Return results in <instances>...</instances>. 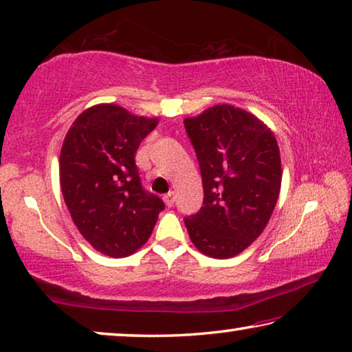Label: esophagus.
<instances>
[{
    "instance_id": "34e87169",
    "label": "esophagus",
    "mask_w": 352,
    "mask_h": 352,
    "mask_svg": "<svg viewBox=\"0 0 352 352\" xmlns=\"http://www.w3.org/2000/svg\"><path fill=\"white\" fill-rule=\"evenodd\" d=\"M164 201H165L166 206L171 208L173 204H175V193H173V192H168V193H166L165 197H164Z\"/></svg>"
}]
</instances>
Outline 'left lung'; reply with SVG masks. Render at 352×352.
<instances>
[{"label": "left lung", "mask_w": 352, "mask_h": 352, "mask_svg": "<svg viewBox=\"0 0 352 352\" xmlns=\"http://www.w3.org/2000/svg\"><path fill=\"white\" fill-rule=\"evenodd\" d=\"M201 170L204 199L184 219L192 242L212 258L239 255L266 228L282 184L277 140L256 116L214 105L184 120Z\"/></svg>", "instance_id": "obj_1"}]
</instances>
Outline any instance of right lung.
I'll use <instances>...</instances> for the list:
<instances>
[{"mask_svg":"<svg viewBox=\"0 0 352 352\" xmlns=\"http://www.w3.org/2000/svg\"><path fill=\"white\" fill-rule=\"evenodd\" d=\"M120 105L85 110L64 138L59 182L74 223L97 252L129 256L146 244L165 204L144 190L135 154L157 126Z\"/></svg>","mask_w":352,"mask_h":352,"instance_id":"right-lung-1","label":"right lung"}]
</instances>
